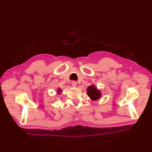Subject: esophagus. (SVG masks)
I'll return each instance as SVG.
<instances>
[{
	"label": "esophagus",
	"instance_id": "1",
	"mask_svg": "<svg viewBox=\"0 0 152 152\" xmlns=\"http://www.w3.org/2000/svg\"><path fill=\"white\" fill-rule=\"evenodd\" d=\"M72 85L73 87H76L77 85V82L76 81H72Z\"/></svg>",
	"mask_w": 152,
	"mask_h": 152
}]
</instances>
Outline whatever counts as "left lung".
<instances>
[{"instance_id":"1","label":"left lung","mask_w":152,"mask_h":152,"mask_svg":"<svg viewBox=\"0 0 152 152\" xmlns=\"http://www.w3.org/2000/svg\"><path fill=\"white\" fill-rule=\"evenodd\" d=\"M87 93L92 100L94 101L99 99L101 98V96H102L100 91L98 90L96 87H94V85H91L87 87Z\"/></svg>"}]
</instances>
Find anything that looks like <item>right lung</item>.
I'll use <instances>...</instances> for the list:
<instances>
[{
	"label": "right lung",
	"instance_id": "1",
	"mask_svg": "<svg viewBox=\"0 0 152 152\" xmlns=\"http://www.w3.org/2000/svg\"><path fill=\"white\" fill-rule=\"evenodd\" d=\"M61 89L60 88L58 89V94H59V93H61Z\"/></svg>",
	"mask_w": 152,
	"mask_h": 152
}]
</instances>
